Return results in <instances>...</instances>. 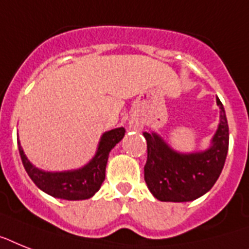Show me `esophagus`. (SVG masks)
I'll list each match as a JSON object with an SVG mask.
<instances>
[{"mask_svg": "<svg viewBox=\"0 0 249 249\" xmlns=\"http://www.w3.org/2000/svg\"><path fill=\"white\" fill-rule=\"evenodd\" d=\"M129 128L133 129V130H142L143 124L138 120H131L130 123H129Z\"/></svg>", "mask_w": 249, "mask_h": 249, "instance_id": "esophagus-1", "label": "esophagus"}]
</instances>
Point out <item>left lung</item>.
Wrapping results in <instances>:
<instances>
[{"mask_svg": "<svg viewBox=\"0 0 249 249\" xmlns=\"http://www.w3.org/2000/svg\"><path fill=\"white\" fill-rule=\"evenodd\" d=\"M216 104L220 107V121L205 151L179 152L155 131L143 133L148 151L144 180L159 201H195L206 195L219 179L229 148V126L219 98Z\"/></svg>", "mask_w": 249, "mask_h": 249, "instance_id": "left-lung-1", "label": "left lung"}]
</instances>
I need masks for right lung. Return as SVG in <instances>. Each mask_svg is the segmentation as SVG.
Here are the masks:
<instances>
[{
    "instance_id": "right-lung-1",
    "label": "right lung",
    "mask_w": 249,
    "mask_h": 249,
    "mask_svg": "<svg viewBox=\"0 0 249 249\" xmlns=\"http://www.w3.org/2000/svg\"><path fill=\"white\" fill-rule=\"evenodd\" d=\"M124 135L125 129L123 126L105 131L101 135L96 153L89 162L79 169L66 171H44L38 169L25 156L19 139L18 145L25 171L40 191L60 199L82 201L93 197L100 191L105 180L108 155L111 149L124 138Z\"/></svg>"
}]
</instances>
